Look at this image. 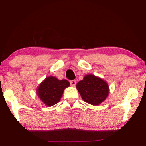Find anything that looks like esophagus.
Instances as JSON below:
<instances>
[{
  "label": "esophagus",
  "instance_id": "1",
  "mask_svg": "<svg viewBox=\"0 0 146 146\" xmlns=\"http://www.w3.org/2000/svg\"><path fill=\"white\" fill-rule=\"evenodd\" d=\"M70 84H71V86L72 87L75 86V85H76V81H75V80L70 81Z\"/></svg>",
  "mask_w": 146,
  "mask_h": 146
}]
</instances>
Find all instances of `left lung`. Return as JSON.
Returning a JSON list of instances; mask_svg holds the SVG:
<instances>
[{
    "label": "left lung",
    "mask_w": 146,
    "mask_h": 146,
    "mask_svg": "<svg viewBox=\"0 0 146 146\" xmlns=\"http://www.w3.org/2000/svg\"><path fill=\"white\" fill-rule=\"evenodd\" d=\"M76 88L85 102L92 105L101 104L109 94L107 83L94 75H86Z\"/></svg>",
    "instance_id": "8db88e82"
}]
</instances>
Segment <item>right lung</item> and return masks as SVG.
I'll list each match as a JSON object with an SVG mask.
<instances>
[{"instance_id": "right-lung-1", "label": "right lung", "mask_w": 146, "mask_h": 146, "mask_svg": "<svg viewBox=\"0 0 146 146\" xmlns=\"http://www.w3.org/2000/svg\"><path fill=\"white\" fill-rule=\"evenodd\" d=\"M69 86V82L66 79L58 80L56 77L49 76L40 84L37 94L46 106H51L59 102L64 90Z\"/></svg>"}]
</instances>
